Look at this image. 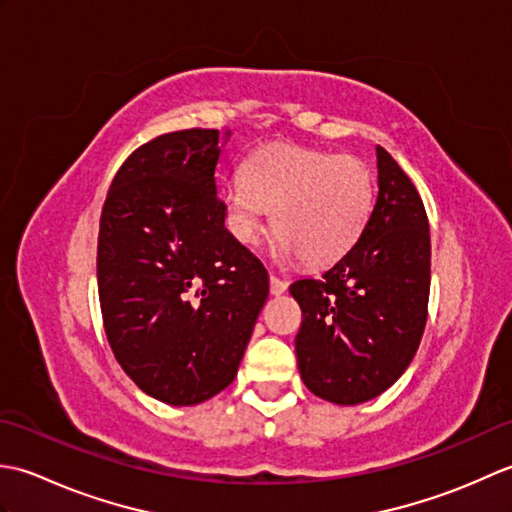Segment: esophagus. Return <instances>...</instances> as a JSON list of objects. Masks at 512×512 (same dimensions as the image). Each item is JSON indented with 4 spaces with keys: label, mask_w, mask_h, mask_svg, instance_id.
Returning a JSON list of instances; mask_svg holds the SVG:
<instances>
[{
    "label": "esophagus",
    "mask_w": 512,
    "mask_h": 512,
    "mask_svg": "<svg viewBox=\"0 0 512 512\" xmlns=\"http://www.w3.org/2000/svg\"><path fill=\"white\" fill-rule=\"evenodd\" d=\"M288 290V281L286 279H279L277 275H270V295H284Z\"/></svg>",
    "instance_id": "34e87169"
}]
</instances>
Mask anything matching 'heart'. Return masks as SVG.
I'll return each instance as SVG.
<instances>
[{
  "label": "heart",
  "mask_w": 512,
  "mask_h": 512,
  "mask_svg": "<svg viewBox=\"0 0 512 512\" xmlns=\"http://www.w3.org/2000/svg\"><path fill=\"white\" fill-rule=\"evenodd\" d=\"M226 228L253 244L270 211L277 248L303 266H330L350 253L374 206V178L361 158L270 145L250 154L242 178L222 193Z\"/></svg>",
  "instance_id": "1"
}]
</instances>
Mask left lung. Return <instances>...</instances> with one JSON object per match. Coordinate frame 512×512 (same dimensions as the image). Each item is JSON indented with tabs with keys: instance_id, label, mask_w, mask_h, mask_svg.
Returning a JSON list of instances; mask_svg holds the SVG:
<instances>
[{
	"instance_id": "left-lung-1",
	"label": "left lung",
	"mask_w": 512,
	"mask_h": 512,
	"mask_svg": "<svg viewBox=\"0 0 512 512\" xmlns=\"http://www.w3.org/2000/svg\"><path fill=\"white\" fill-rule=\"evenodd\" d=\"M378 195L363 235L319 279H299L303 383L336 405L383 394L409 367L427 323L431 239L413 182L376 147Z\"/></svg>"
}]
</instances>
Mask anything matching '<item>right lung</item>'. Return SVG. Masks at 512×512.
<instances>
[{
  "mask_svg": "<svg viewBox=\"0 0 512 512\" xmlns=\"http://www.w3.org/2000/svg\"><path fill=\"white\" fill-rule=\"evenodd\" d=\"M220 154L217 129L156 136L123 162L101 213L107 341L145 394L176 407L233 383L268 297L264 264L224 226Z\"/></svg>",
  "mask_w": 512,
  "mask_h": 512,
  "instance_id": "1",
  "label": "right lung"
}]
</instances>
